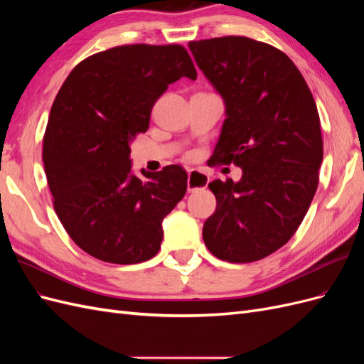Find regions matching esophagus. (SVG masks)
<instances>
[{
  "label": "esophagus",
  "mask_w": 364,
  "mask_h": 364,
  "mask_svg": "<svg viewBox=\"0 0 364 364\" xmlns=\"http://www.w3.org/2000/svg\"><path fill=\"white\" fill-rule=\"evenodd\" d=\"M209 182V176L206 173L197 171V170H188V181H186V186H188V191H197L206 188Z\"/></svg>",
  "instance_id": "1"
}]
</instances>
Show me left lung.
Segmentation results:
<instances>
[{
  "label": "left lung",
  "instance_id": "8db88e82",
  "mask_svg": "<svg viewBox=\"0 0 364 364\" xmlns=\"http://www.w3.org/2000/svg\"><path fill=\"white\" fill-rule=\"evenodd\" d=\"M188 47L226 107L211 161L243 170L238 182L208 185L217 208L203 241L220 259H262L293 237L316 194L323 159L316 102L291 59L269 43L225 36Z\"/></svg>",
  "mask_w": 364,
  "mask_h": 364
}]
</instances>
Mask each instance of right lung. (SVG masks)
I'll return each instance as SVG.
<instances>
[{
    "label": "right lung",
    "mask_w": 364,
    "mask_h": 364,
    "mask_svg": "<svg viewBox=\"0 0 364 364\" xmlns=\"http://www.w3.org/2000/svg\"><path fill=\"white\" fill-rule=\"evenodd\" d=\"M197 79L182 46H121L70 73L51 106L43 167L56 211L74 243L94 258L138 264L161 249L162 220L186 193L181 165L132 173L130 142L149 129L168 85Z\"/></svg>",
    "instance_id": "obj_1"
}]
</instances>
